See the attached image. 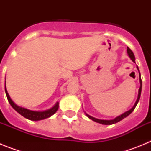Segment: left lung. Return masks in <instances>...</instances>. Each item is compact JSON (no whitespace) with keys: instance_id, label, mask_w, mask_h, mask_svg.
<instances>
[{"instance_id":"obj_1","label":"left lung","mask_w":151,"mask_h":151,"mask_svg":"<svg viewBox=\"0 0 151 151\" xmlns=\"http://www.w3.org/2000/svg\"><path fill=\"white\" fill-rule=\"evenodd\" d=\"M127 53L128 54H129V57L131 58V60L133 61L134 63H135V61H134V60H135V58H134V54H133V52L132 51V50H131L130 48H129V47H127ZM137 68H138V67L137 66ZM138 71H139V69H138ZM139 74H140V72H139ZM139 77H140V83H141V86H140V88H139V91H138V99H137V101H136L135 104H134V106H133L132 109H131L130 110H129V111L125 112V113H124L123 114H122V115L119 116L118 117H116V119H113V120H101V119H95L94 118V117L88 115V114H86L87 115V116L88 117L89 119H92L93 121H95V122H98V123H101V124H103V125H112V124H114V123H116V122H119V121H121L122 119H123L124 118H125L126 116H128L130 114V113H132L133 110H134V108H135L136 105H137V104H138V102L139 101V99H140V97H141V87H142V84H141V74L139 75Z\"/></svg>"}]
</instances>
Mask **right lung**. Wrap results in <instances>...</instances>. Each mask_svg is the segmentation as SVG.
<instances>
[{
  "label": "right lung",
  "mask_w": 151,
  "mask_h": 151,
  "mask_svg": "<svg viewBox=\"0 0 151 151\" xmlns=\"http://www.w3.org/2000/svg\"><path fill=\"white\" fill-rule=\"evenodd\" d=\"M5 92H6V95L7 97V100L10 103V104L11 105L12 107L19 113L20 115H22V116H24L25 118L28 119H30V120L33 121H37V120H41V119H44L48 118V117L51 116L53 114L57 112V110H58V107H59V103L57 102L55 104V106L53 108L50 109L48 110H46V111L43 112H36V111H32V110H29L27 109H25V108L20 107V106H18L17 104H15L13 102V101L11 100V98L10 97L9 94L7 93V91L6 89V86H5Z\"/></svg>",
  "instance_id": "right-lung-1"
}]
</instances>
